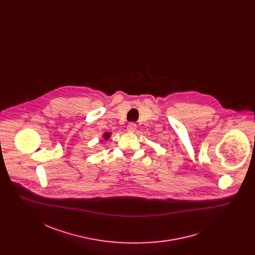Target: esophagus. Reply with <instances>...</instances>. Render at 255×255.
Listing matches in <instances>:
<instances>
[{
    "label": "esophagus",
    "instance_id": "obj_1",
    "mask_svg": "<svg viewBox=\"0 0 255 255\" xmlns=\"http://www.w3.org/2000/svg\"><path fill=\"white\" fill-rule=\"evenodd\" d=\"M127 130H128V132H130V133H133V132L136 130V124H135L134 122L129 123L128 126H127Z\"/></svg>",
    "mask_w": 255,
    "mask_h": 255
}]
</instances>
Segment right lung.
I'll list each match as a JSON object with an SVG mask.
<instances>
[{
  "mask_svg": "<svg viewBox=\"0 0 255 255\" xmlns=\"http://www.w3.org/2000/svg\"><path fill=\"white\" fill-rule=\"evenodd\" d=\"M110 135H111V133H105L103 134V136H104V138H105V139H108L110 137Z\"/></svg>",
  "mask_w": 255,
  "mask_h": 255,
  "instance_id": "right-lung-1",
  "label": "right lung"
}]
</instances>
